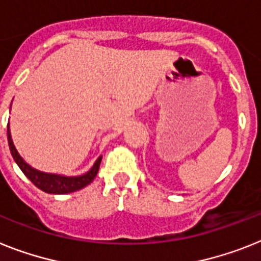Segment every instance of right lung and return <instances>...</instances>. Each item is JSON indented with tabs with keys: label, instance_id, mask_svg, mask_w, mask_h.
<instances>
[{
	"label": "right lung",
	"instance_id": "1",
	"mask_svg": "<svg viewBox=\"0 0 261 261\" xmlns=\"http://www.w3.org/2000/svg\"><path fill=\"white\" fill-rule=\"evenodd\" d=\"M8 142L9 148L13 155V159L15 163L18 164V167L21 168V171L25 174V176L32 181L33 185L38 187L39 190H42L43 192L47 194H70V192L78 191L81 188L86 187L94 180V178L97 176L98 170H99L100 161L102 156H99L95 161L94 166L90 168L86 174L80 175V176H63V175L57 174H47V172L38 171L36 168H33L32 166L26 163L23 161L21 155L18 154V151L15 150L14 143H13L12 135H10V128L8 124Z\"/></svg>",
	"mask_w": 261,
	"mask_h": 261
}]
</instances>
